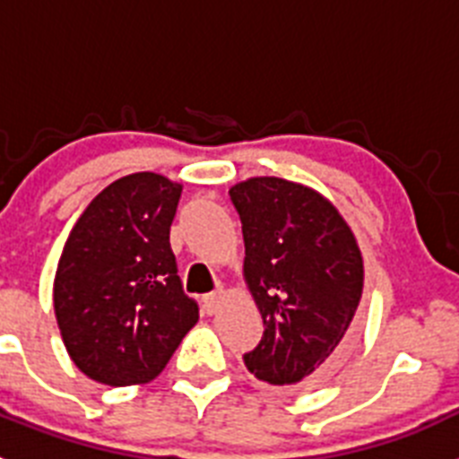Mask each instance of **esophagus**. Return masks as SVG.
<instances>
[{"mask_svg": "<svg viewBox=\"0 0 459 459\" xmlns=\"http://www.w3.org/2000/svg\"><path fill=\"white\" fill-rule=\"evenodd\" d=\"M222 303V291H211V294L204 296V310L209 312V315H216L218 307H221Z\"/></svg>", "mask_w": 459, "mask_h": 459, "instance_id": "1", "label": "esophagus"}]
</instances>
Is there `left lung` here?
I'll return each instance as SVG.
<instances>
[{
	"instance_id": "8db88e82",
	"label": "left lung",
	"mask_w": 459,
	"mask_h": 459,
	"mask_svg": "<svg viewBox=\"0 0 459 459\" xmlns=\"http://www.w3.org/2000/svg\"><path fill=\"white\" fill-rule=\"evenodd\" d=\"M243 230V278L264 335L243 356L271 386L306 391L350 356L363 294V255L322 193L280 177L230 188Z\"/></svg>"
}]
</instances>
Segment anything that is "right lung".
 <instances>
[{
  "label": "right lung",
  "instance_id": "add662e5",
  "mask_svg": "<svg viewBox=\"0 0 459 459\" xmlns=\"http://www.w3.org/2000/svg\"><path fill=\"white\" fill-rule=\"evenodd\" d=\"M181 190L156 172L121 177L66 238L52 287L56 326L78 370L105 386L156 379L200 319L169 248Z\"/></svg>",
  "mask_w": 459,
  "mask_h": 459
}]
</instances>
